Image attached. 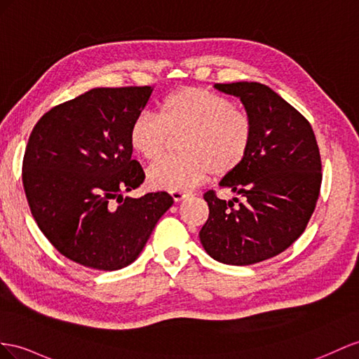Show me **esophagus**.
Instances as JSON below:
<instances>
[{"mask_svg": "<svg viewBox=\"0 0 359 359\" xmlns=\"http://www.w3.org/2000/svg\"><path fill=\"white\" fill-rule=\"evenodd\" d=\"M187 196H188L187 192H183V191H171V197L174 201H182Z\"/></svg>", "mask_w": 359, "mask_h": 359, "instance_id": "esophagus-1", "label": "esophagus"}]
</instances>
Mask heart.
Here are the masks:
<instances>
[{
  "instance_id": "1",
  "label": "heart",
  "mask_w": 359,
  "mask_h": 359,
  "mask_svg": "<svg viewBox=\"0 0 359 359\" xmlns=\"http://www.w3.org/2000/svg\"><path fill=\"white\" fill-rule=\"evenodd\" d=\"M179 158L153 163L147 171L150 187L187 191L208 179L210 172L224 177L245 161L253 141V123L243 109L203 88L174 90L161 104V115L142 112L130 127L132 149L147 161L168 150L180 137Z\"/></svg>"
}]
</instances>
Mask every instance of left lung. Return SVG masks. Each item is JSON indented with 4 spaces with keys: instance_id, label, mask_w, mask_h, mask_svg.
<instances>
[{
    "instance_id": "left-lung-1",
    "label": "left lung",
    "mask_w": 359,
    "mask_h": 359,
    "mask_svg": "<svg viewBox=\"0 0 359 359\" xmlns=\"http://www.w3.org/2000/svg\"><path fill=\"white\" fill-rule=\"evenodd\" d=\"M215 88L241 100L253 141L241 167L219 182L244 201L205 192L209 217L198 236L215 261L252 265L287 250L306 229L320 194V151L308 119L269 86L236 81Z\"/></svg>"
}]
</instances>
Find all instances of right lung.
<instances>
[{"mask_svg": "<svg viewBox=\"0 0 359 359\" xmlns=\"http://www.w3.org/2000/svg\"><path fill=\"white\" fill-rule=\"evenodd\" d=\"M151 92L90 89L48 110L29 137L22 183L32 215L54 249L83 267H127L174 203L168 192L123 196L145 179L130 127Z\"/></svg>", "mask_w": 359, "mask_h": 359, "instance_id": "right-lung-1", "label": "right lung"}]
</instances>
